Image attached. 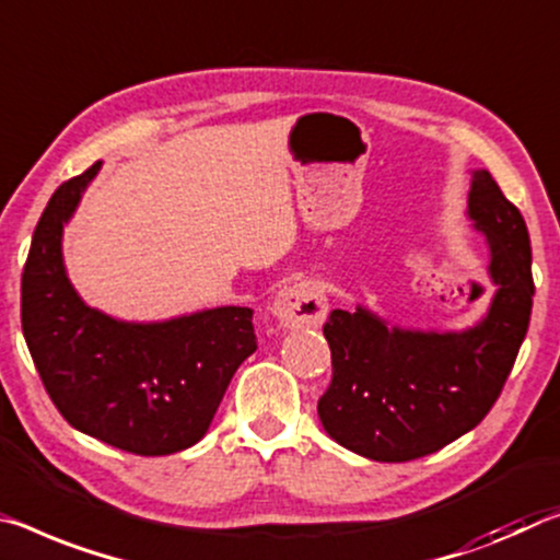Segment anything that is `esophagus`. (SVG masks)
<instances>
[{"instance_id": "esophagus-1", "label": "esophagus", "mask_w": 560, "mask_h": 560, "mask_svg": "<svg viewBox=\"0 0 560 560\" xmlns=\"http://www.w3.org/2000/svg\"><path fill=\"white\" fill-rule=\"evenodd\" d=\"M326 296L322 287L314 281H299L283 287L277 301H273V316L287 328L318 326L326 318Z\"/></svg>"}]
</instances>
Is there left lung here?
Listing matches in <instances>:
<instances>
[{
    "instance_id": "left-lung-1",
    "label": "left lung",
    "mask_w": 560,
    "mask_h": 560,
    "mask_svg": "<svg viewBox=\"0 0 560 560\" xmlns=\"http://www.w3.org/2000/svg\"><path fill=\"white\" fill-rule=\"evenodd\" d=\"M468 217L491 248L493 304L481 324L458 334L388 328L366 308H334L324 324L331 384L318 398L328 436L386 464L429 456L464 436L501 396L526 339L534 277L521 211L488 172H476Z\"/></svg>"
}]
</instances>
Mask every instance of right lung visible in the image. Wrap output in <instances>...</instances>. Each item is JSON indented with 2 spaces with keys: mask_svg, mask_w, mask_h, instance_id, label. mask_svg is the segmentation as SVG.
Returning a JSON list of instances; mask_svg holds the SVG:
<instances>
[{
  "mask_svg": "<svg viewBox=\"0 0 560 560\" xmlns=\"http://www.w3.org/2000/svg\"><path fill=\"white\" fill-rule=\"evenodd\" d=\"M100 162L51 194L22 273V331L44 388L77 431L137 456L207 433L229 381L256 351L254 312L221 306L162 324L89 308L61 261V229Z\"/></svg>",
  "mask_w": 560,
  "mask_h": 560,
  "instance_id": "add662e5",
  "label": "right lung"
}]
</instances>
